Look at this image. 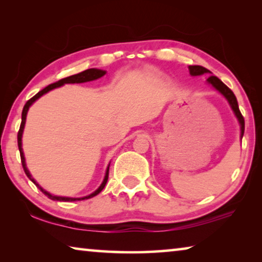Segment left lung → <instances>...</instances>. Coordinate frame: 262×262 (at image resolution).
Here are the masks:
<instances>
[{
    "label": "left lung",
    "mask_w": 262,
    "mask_h": 262,
    "mask_svg": "<svg viewBox=\"0 0 262 262\" xmlns=\"http://www.w3.org/2000/svg\"><path fill=\"white\" fill-rule=\"evenodd\" d=\"M188 69H189V74L192 75V76H199V75H203V74H210L209 70L205 67H202V66H189ZM207 82L211 84V85L214 86L217 91L221 92V94L225 97V99L229 101V104L231 106L234 115H236L238 119L239 125H241V137L243 139L244 130H245V121H244V117L242 115L241 111H239L236 96H234L233 92L230 90V89L225 85V84L222 82L219 77L210 76L207 79Z\"/></svg>",
    "instance_id": "8db88e82"
}]
</instances>
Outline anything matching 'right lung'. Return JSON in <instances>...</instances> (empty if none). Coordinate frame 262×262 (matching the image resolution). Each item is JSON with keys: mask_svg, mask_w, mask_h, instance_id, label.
Segmentation results:
<instances>
[{"mask_svg": "<svg viewBox=\"0 0 262 262\" xmlns=\"http://www.w3.org/2000/svg\"><path fill=\"white\" fill-rule=\"evenodd\" d=\"M106 74L105 70H100V69H96V68H91V69H86L84 70V72L76 74V75H73V76H69V77H66V78H62L60 81H57L53 84H50V85L46 86L45 89H42L41 91H39L37 95L33 96L32 98L29 99L26 101V104L24 105V108H23V112H21V123H20V127H19V130H18V135H17V142H18V149H19V152H20V161H21V165H23L24 168V172L25 174L29 177V179L32 181V183L37 186V187L41 190V192L46 195L47 198H50L51 200H54V201H78V200H85V199H90V198H94L96 196L97 194H99L103 188L105 187L106 183H107V179H108V168L110 165L107 167V170H106V173H105V178L103 180V183L98 187V189H96L94 193H91L90 195H86V196L84 198H67V196H56V195H53L51 193H48L47 190L43 189L42 187H40V185H39L37 181H35L32 176L30 174V172L28 170V167H26V164H25V157H24V152H23V148H21V136H23V130H24V126H25V120H26V114H28V111L30 108V106L32 105L35 100L38 98H40L42 95L47 94L48 91L53 90V89L55 88H59L61 85H63V84H68V83H84V82H90V81H95L97 78H100L103 77L104 75Z\"/></svg>", "mask_w": 262, "mask_h": 262, "instance_id": "right-lung-1", "label": "right lung"}]
</instances>
